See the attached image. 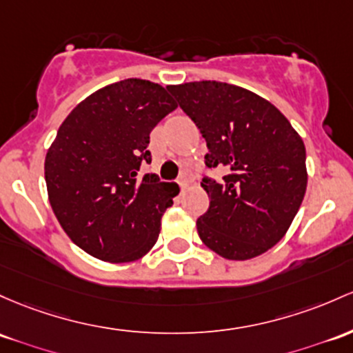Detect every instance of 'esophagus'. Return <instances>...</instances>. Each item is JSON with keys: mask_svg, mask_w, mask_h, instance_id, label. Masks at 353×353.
<instances>
[{"mask_svg": "<svg viewBox=\"0 0 353 353\" xmlns=\"http://www.w3.org/2000/svg\"><path fill=\"white\" fill-rule=\"evenodd\" d=\"M177 184H179L181 189H183V191H184V189L188 188V179H185V177H181V179L177 181Z\"/></svg>", "mask_w": 353, "mask_h": 353, "instance_id": "obj_1", "label": "esophagus"}]
</instances>
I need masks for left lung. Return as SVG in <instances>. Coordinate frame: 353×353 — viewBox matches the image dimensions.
I'll return each instance as SVG.
<instances>
[{
	"instance_id": "obj_1",
	"label": "left lung",
	"mask_w": 353,
	"mask_h": 353,
	"mask_svg": "<svg viewBox=\"0 0 353 353\" xmlns=\"http://www.w3.org/2000/svg\"><path fill=\"white\" fill-rule=\"evenodd\" d=\"M184 114L206 139L208 211L197 233L226 259L259 256L283 238L307 191V152L300 135L273 103L231 83L203 80L169 85Z\"/></svg>"
}]
</instances>
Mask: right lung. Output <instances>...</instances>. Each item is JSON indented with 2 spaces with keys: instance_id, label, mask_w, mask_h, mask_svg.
Returning a JSON list of instances; mask_svg holds the SVG:
<instances>
[{
  "instance_id": "1",
  "label": "right lung",
  "mask_w": 353,
  "mask_h": 353,
  "mask_svg": "<svg viewBox=\"0 0 353 353\" xmlns=\"http://www.w3.org/2000/svg\"><path fill=\"white\" fill-rule=\"evenodd\" d=\"M177 103L164 87L127 79L80 102L46 152L48 199L68 238L110 263L142 258L156 245L161 218L172 206L170 183L150 164L149 135Z\"/></svg>"
}]
</instances>
